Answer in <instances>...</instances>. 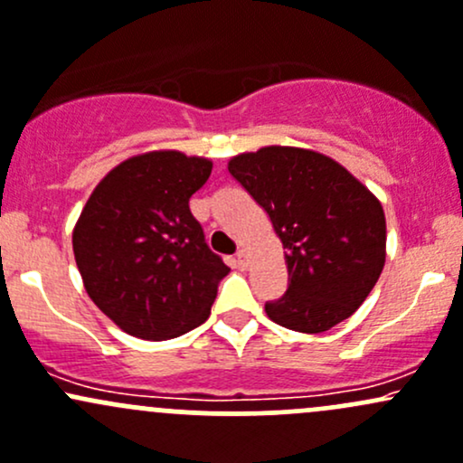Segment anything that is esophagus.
Here are the masks:
<instances>
[{
    "label": "esophagus",
    "mask_w": 463,
    "mask_h": 463,
    "mask_svg": "<svg viewBox=\"0 0 463 463\" xmlns=\"http://www.w3.org/2000/svg\"><path fill=\"white\" fill-rule=\"evenodd\" d=\"M233 262H236L238 269H247V265H250V253L245 250H241L236 253V258H233Z\"/></svg>",
    "instance_id": "34e87169"
}]
</instances>
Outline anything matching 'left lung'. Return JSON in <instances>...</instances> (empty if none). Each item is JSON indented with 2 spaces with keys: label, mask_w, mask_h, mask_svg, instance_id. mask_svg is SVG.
<instances>
[{
  "label": "left lung",
  "mask_w": 463,
  "mask_h": 463,
  "mask_svg": "<svg viewBox=\"0 0 463 463\" xmlns=\"http://www.w3.org/2000/svg\"><path fill=\"white\" fill-rule=\"evenodd\" d=\"M227 170L269 213L285 250L289 287L265 305L269 320L322 333L351 317L386 260V218L375 194L331 156L305 147L236 154Z\"/></svg>",
  "instance_id": "left-lung-1"
}]
</instances>
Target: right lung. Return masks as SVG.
Masks as SVG:
<instances>
[{"label":"right lung","instance_id":"1","mask_svg":"<svg viewBox=\"0 0 463 463\" xmlns=\"http://www.w3.org/2000/svg\"><path fill=\"white\" fill-rule=\"evenodd\" d=\"M205 156L154 150L126 158L94 187L72 251L94 305L141 340H172L210 317L230 267L210 251L190 198L212 174Z\"/></svg>","mask_w":463,"mask_h":463}]
</instances>
